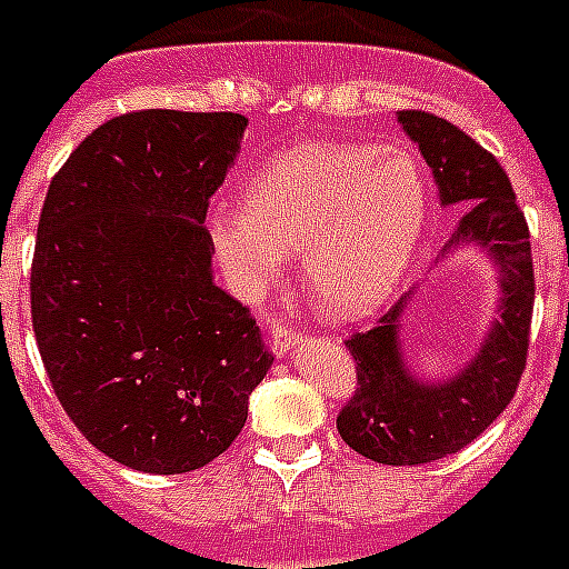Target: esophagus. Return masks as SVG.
<instances>
[{"label":"esophagus","instance_id":"obj_1","mask_svg":"<svg viewBox=\"0 0 569 569\" xmlns=\"http://www.w3.org/2000/svg\"><path fill=\"white\" fill-rule=\"evenodd\" d=\"M300 336H303V332H300V327L274 321V325H271V350H274L277 357H280V353H286V350L292 348Z\"/></svg>","mask_w":569,"mask_h":569}]
</instances>
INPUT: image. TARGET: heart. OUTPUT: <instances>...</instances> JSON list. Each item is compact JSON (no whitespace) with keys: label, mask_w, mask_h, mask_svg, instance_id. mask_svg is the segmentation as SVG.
Returning <instances> with one entry per match:
<instances>
[{"label":"heart","mask_w":569,"mask_h":569,"mask_svg":"<svg viewBox=\"0 0 569 569\" xmlns=\"http://www.w3.org/2000/svg\"><path fill=\"white\" fill-rule=\"evenodd\" d=\"M427 212V178L409 151L303 142L244 183L242 207L212 212L207 239L242 295H260L286 251H300L318 307L353 318L403 277Z\"/></svg>","instance_id":"obj_1"}]
</instances>
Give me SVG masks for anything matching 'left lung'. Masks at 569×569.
Segmentation results:
<instances>
[{
	"label": "left lung",
	"mask_w": 569,
	"mask_h": 569,
	"mask_svg": "<svg viewBox=\"0 0 569 569\" xmlns=\"http://www.w3.org/2000/svg\"><path fill=\"white\" fill-rule=\"evenodd\" d=\"M397 119L436 172L441 201L465 204L452 239L479 242L502 269L500 321L456 380L423 386L409 377L397 345L403 300L345 339L357 362V391L336 418L345 445L380 465H427L468 447L511 403L529 353L535 269L529 224L497 157L436 113L397 110Z\"/></svg>",
	"instance_id": "left-lung-1"
}]
</instances>
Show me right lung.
<instances>
[{"instance_id": "right-lung-1", "label": "right lung", "mask_w": 569, "mask_h": 569, "mask_svg": "<svg viewBox=\"0 0 569 569\" xmlns=\"http://www.w3.org/2000/svg\"><path fill=\"white\" fill-rule=\"evenodd\" d=\"M248 119L131 110L67 157L31 260V325L63 412L142 473L210 465L242 432L271 353L210 274L207 210Z\"/></svg>"}]
</instances>
